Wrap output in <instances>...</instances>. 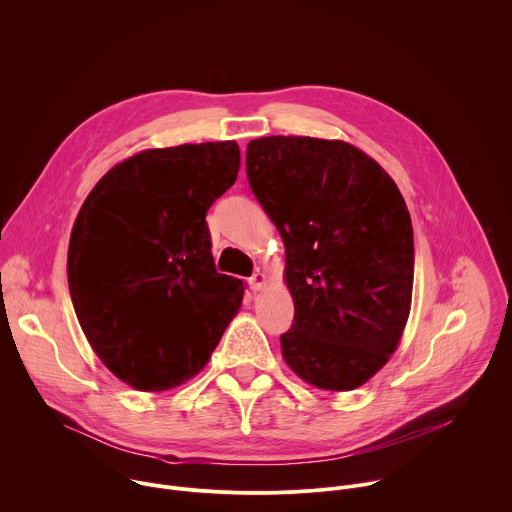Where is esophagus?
<instances>
[{"label":"esophagus","mask_w":512,"mask_h":512,"mask_svg":"<svg viewBox=\"0 0 512 512\" xmlns=\"http://www.w3.org/2000/svg\"><path fill=\"white\" fill-rule=\"evenodd\" d=\"M265 283H267V275H265V273H261V271H257V273H253V275L249 277V285H251V289H253V291L263 289V287H265Z\"/></svg>","instance_id":"obj_1"}]
</instances>
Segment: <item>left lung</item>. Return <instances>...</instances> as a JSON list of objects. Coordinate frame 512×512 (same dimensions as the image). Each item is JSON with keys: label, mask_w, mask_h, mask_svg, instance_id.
Segmentation results:
<instances>
[{"label": "left lung", "mask_w": 512, "mask_h": 512, "mask_svg": "<svg viewBox=\"0 0 512 512\" xmlns=\"http://www.w3.org/2000/svg\"><path fill=\"white\" fill-rule=\"evenodd\" d=\"M247 178L285 245V362L324 391L364 385L411 308L413 227L397 184L346 141L285 135L249 141Z\"/></svg>", "instance_id": "left-lung-1"}]
</instances>
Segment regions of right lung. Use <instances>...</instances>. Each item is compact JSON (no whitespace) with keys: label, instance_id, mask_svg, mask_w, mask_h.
I'll return each mask as SVG.
<instances>
[{"label":"right lung","instance_id":"1","mask_svg":"<svg viewBox=\"0 0 512 512\" xmlns=\"http://www.w3.org/2000/svg\"><path fill=\"white\" fill-rule=\"evenodd\" d=\"M239 166L237 141L145 150L111 168L79 210L70 300L105 367L137 391L198 375L243 302V281L214 267L206 225Z\"/></svg>","mask_w":512,"mask_h":512}]
</instances>
